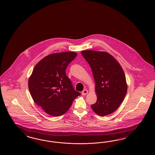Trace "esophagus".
<instances>
[{"instance_id": "1", "label": "esophagus", "mask_w": 155, "mask_h": 155, "mask_svg": "<svg viewBox=\"0 0 155 155\" xmlns=\"http://www.w3.org/2000/svg\"><path fill=\"white\" fill-rule=\"evenodd\" d=\"M88 94V91L87 90H84L81 92V94L83 95H86Z\"/></svg>"}]
</instances>
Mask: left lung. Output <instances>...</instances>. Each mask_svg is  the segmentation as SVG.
I'll use <instances>...</instances> for the list:
<instances>
[{"mask_svg": "<svg viewBox=\"0 0 155 155\" xmlns=\"http://www.w3.org/2000/svg\"><path fill=\"white\" fill-rule=\"evenodd\" d=\"M81 55L90 64L95 82L97 101L91 108L105 116L115 112L127 91L125 74L118 61L106 52L83 51Z\"/></svg>", "mask_w": 155, "mask_h": 155, "instance_id": "8db88e82", "label": "left lung"}]
</instances>
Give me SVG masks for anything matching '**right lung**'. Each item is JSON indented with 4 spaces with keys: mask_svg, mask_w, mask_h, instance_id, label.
I'll list each match as a JSON object with an SVG mask.
<instances>
[{
    "mask_svg": "<svg viewBox=\"0 0 155 155\" xmlns=\"http://www.w3.org/2000/svg\"><path fill=\"white\" fill-rule=\"evenodd\" d=\"M76 56L75 52L48 55L35 65L30 76V94L35 103L49 115L64 114L80 95L65 74L67 66Z\"/></svg>",
    "mask_w": 155,
    "mask_h": 155,
    "instance_id": "1",
    "label": "right lung"
}]
</instances>
